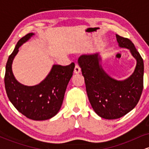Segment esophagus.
I'll return each mask as SVG.
<instances>
[{"mask_svg": "<svg viewBox=\"0 0 149 149\" xmlns=\"http://www.w3.org/2000/svg\"><path fill=\"white\" fill-rule=\"evenodd\" d=\"M80 72V66H78V64H76V66H75V68H74V73H79Z\"/></svg>", "mask_w": 149, "mask_h": 149, "instance_id": "obj_1", "label": "esophagus"}]
</instances>
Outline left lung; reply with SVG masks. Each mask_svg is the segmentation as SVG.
Here are the masks:
<instances>
[{"mask_svg": "<svg viewBox=\"0 0 149 149\" xmlns=\"http://www.w3.org/2000/svg\"><path fill=\"white\" fill-rule=\"evenodd\" d=\"M121 47L130 50L136 59V66L132 75L123 81L111 78L99 64L98 53L82 55L78 64L84 76L89 101L95 113L103 118L112 120L123 117L136 107L143 88V61L130 39L116 34Z\"/></svg>", "mask_w": 149, "mask_h": 149, "instance_id": "left-lung-1", "label": "left lung"}]
</instances>
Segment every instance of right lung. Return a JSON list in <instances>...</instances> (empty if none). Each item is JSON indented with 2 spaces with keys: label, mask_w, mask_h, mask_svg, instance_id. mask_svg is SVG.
Here are the masks:
<instances>
[{
  "label": "right lung",
  "mask_w": 149,
  "mask_h": 149,
  "mask_svg": "<svg viewBox=\"0 0 149 149\" xmlns=\"http://www.w3.org/2000/svg\"><path fill=\"white\" fill-rule=\"evenodd\" d=\"M33 33L26 34L17 42L9 56L6 66L4 81L8 98L21 113L33 120H45L59 112L64 100L75 64L68 66L54 65L48 76L40 84L24 86L15 80L12 71V63L19 48Z\"/></svg>",
  "instance_id": "1"
}]
</instances>
